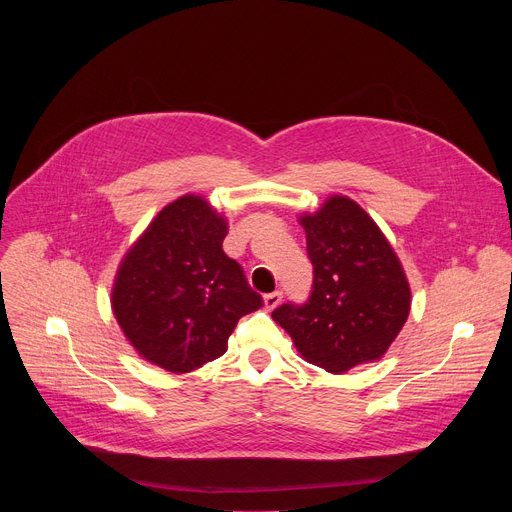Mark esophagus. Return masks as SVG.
<instances>
[{
    "mask_svg": "<svg viewBox=\"0 0 512 512\" xmlns=\"http://www.w3.org/2000/svg\"><path fill=\"white\" fill-rule=\"evenodd\" d=\"M279 304H281V291H273V294H267V296L263 298L265 310H273V308H277Z\"/></svg>",
    "mask_w": 512,
    "mask_h": 512,
    "instance_id": "esophagus-1",
    "label": "esophagus"
}]
</instances>
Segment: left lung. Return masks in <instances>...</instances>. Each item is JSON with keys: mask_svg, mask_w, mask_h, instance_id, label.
I'll return each instance as SVG.
<instances>
[{"mask_svg": "<svg viewBox=\"0 0 512 512\" xmlns=\"http://www.w3.org/2000/svg\"><path fill=\"white\" fill-rule=\"evenodd\" d=\"M314 265L312 296L283 304L271 318L298 352L328 373L379 360L411 310L403 265L377 223L348 196L332 194L316 212L300 214Z\"/></svg>", "mask_w": 512, "mask_h": 512, "instance_id": "1", "label": "left lung"}]
</instances>
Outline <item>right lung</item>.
Here are the masks:
<instances>
[{
  "label": "right lung",
  "mask_w": 512,
  "mask_h": 512,
  "mask_svg": "<svg viewBox=\"0 0 512 512\" xmlns=\"http://www.w3.org/2000/svg\"><path fill=\"white\" fill-rule=\"evenodd\" d=\"M229 223L184 194L164 206L119 263L111 308L135 352L182 375L227 352L237 322L263 306L227 257Z\"/></svg>",
  "instance_id": "1"
}]
</instances>
